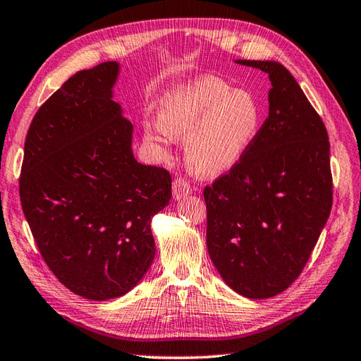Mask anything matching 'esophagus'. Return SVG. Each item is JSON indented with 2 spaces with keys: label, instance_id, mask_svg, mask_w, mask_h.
<instances>
[{
  "label": "esophagus",
  "instance_id": "34e87169",
  "mask_svg": "<svg viewBox=\"0 0 361 361\" xmlns=\"http://www.w3.org/2000/svg\"><path fill=\"white\" fill-rule=\"evenodd\" d=\"M172 190H173V199L180 200V199H183V197L190 194V185L185 178H175L173 185H172Z\"/></svg>",
  "mask_w": 361,
  "mask_h": 361
}]
</instances>
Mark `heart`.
Wrapping results in <instances>:
<instances>
[{
    "mask_svg": "<svg viewBox=\"0 0 361 361\" xmlns=\"http://www.w3.org/2000/svg\"><path fill=\"white\" fill-rule=\"evenodd\" d=\"M264 118L250 90L231 89L213 76L183 84L166 97L161 122L148 123L147 139L161 150L173 137H188L186 157L200 175L227 171L255 142Z\"/></svg>",
    "mask_w": 361,
    "mask_h": 361,
    "instance_id": "heart-1",
    "label": "heart"
}]
</instances>
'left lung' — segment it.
Returning a JSON list of instances; mask_svg holds the SVG:
<instances>
[{"label": "left lung", "instance_id": "1", "mask_svg": "<svg viewBox=\"0 0 361 361\" xmlns=\"http://www.w3.org/2000/svg\"><path fill=\"white\" fill-rule=\"evenodd\" d=\"M238 63L269 75V116L244 157L204 186L207 245L231 289L267 299L299 277L330 216V142L322 118L283 66Z\"/></svg>", "mask_w": 361, "mask_h": 361}]
</instances>
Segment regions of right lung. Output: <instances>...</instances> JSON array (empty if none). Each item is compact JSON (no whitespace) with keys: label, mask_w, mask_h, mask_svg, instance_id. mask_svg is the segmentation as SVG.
Returning <instances> with one entry per match:
<instances>
[{"label":"right lung","mask_w":361,"mask_h":361,"mask_svg":"<svg viewBox=\"0 0 361 361\" xmlns=\"http://www.w3.org/2000/svg\"><path fill=\"white\" fill-rule=\"evenodd\" d=\"M117 62L70 76L35 112L18 189L35 245L56 279L92 300L139 283L154 257L152 217L172 176L131 152L133 125L112 102Z\"/></svg>","instance_id":"right-lung-1"}]
</instances>
